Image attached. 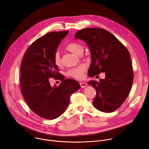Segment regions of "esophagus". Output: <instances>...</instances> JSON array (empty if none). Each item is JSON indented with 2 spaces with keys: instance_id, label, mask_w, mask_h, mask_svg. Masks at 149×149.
Masks as SVG:
<instances>
[{
  "instance_id": "34e87169",
  "label": "esophagus",
  "mask_w": 149,
  "mask_h": 149,
  "mask_svg": "<svg viewBox=\"0 0 149 149\" xmlns=\"http://www.w3.org/2000/svg\"><path fill=\"white\" fill-rule=\"evenodd\" d=\"M80 85H81V88H85V87L87 86V84L85 82H80Z\"/></svg>"
}]
</instances>
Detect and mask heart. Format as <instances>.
<instances>
[{
	"mask_svg": "<svg viewBox=\"0 0 149 149\" xmlns=\"http://www.w3.org/2000/svg\"><path fill=\"white\" fill-rule=\"evenodd\" d=\"M65 49L72 52L76 55H81L83 52L84 47L77 42H70L68 43L65 46ZM54 63L55 65L59 67L61 65V59L58 52H56L54 56ZM85 71V67L83 65H80L77 67L72 68L69 70L67 72L68 76L73 77L77 79H81L84 77V72Z\"/></svg>",
	"mask_w": 149,
	"mask_h": 149,
	"instance_id": "1",
	"label": "heart"
}]
</instances>
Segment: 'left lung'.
<instances>
[{"mask_svg":"<svg viewBox=\"0 0 149 149\" xmlns=\"http://www.w3.org/2000/svg\"><path fill=\"white\" fill-rule=\"evenodd\" d=\"M74 37L84 40L90 47L91 64L88 76L105 73L104 79L88 83L96 91L93 106L104 112L116 111L127 97L133 83L128 50L113 34L99 28H85L77 31Z\"/></svg>","mask_w":149,"mask_h":149,"instance_id":"left-lung-1","label":"left lung"}]
</instances>
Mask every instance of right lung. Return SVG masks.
Returning <instances> with one entry per match:
<instances>
[{"label":"right lung","instance_id":"add662e5","mask_svg":"<svg viewBox=\"0 0 149 149\" xmlns=\"http://www.w3.org/2000/svg\"><path fill=\"white\" fill-rule=\"evenodd\" d=\"M68 31L50 32L29 46L20 66V88L29 108L38 116L49 120L59 117L68 106L72 94L81 88L76 81L59 74L54 63L59 44ZM50 78L62 80L52 87Z\"/></svg>","mask_w":149,"mask_h":149}]
</instances>
